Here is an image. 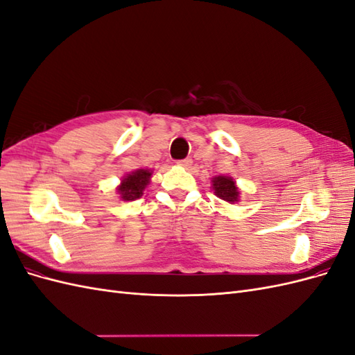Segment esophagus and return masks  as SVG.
<instances>
[{"instance_id": "34e87169", "label": "esophagus", "mask_w": 355, "mask_h": 355, "mask_svg": "<svg viewBox=\"0 0 355 355\" xmlns=\"http://www.w3.org/2000/svg\"><path fill=\"white\" fill-rule=\"evenodd\" d=\"M179 166H184V167H191L192 166V158H184V159H179L178 161Z\"/></svg>"}]
</instances>
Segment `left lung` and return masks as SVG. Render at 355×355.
Here are the masks:
<instances>
[{"label": "left lung", "mask_w": 355, "mask_h": 355, "mask_svg": "<svg viewBox=\"0 0 355 355\" xmlns=\"http://www.w3.org/2000/svg\"><path fill=\"white\" fill-rule=\"evenodd\" d=\"M211 182H213L214 194H216L219 198L228 202L239 201V189L235 187V182L231 178L216 176L213 178Z\"/></svg>", "instance_id": "obj_1"}]
</instances>
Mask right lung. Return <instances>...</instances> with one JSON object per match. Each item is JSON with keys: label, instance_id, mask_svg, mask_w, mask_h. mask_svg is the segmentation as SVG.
<instances>
[{"label": "right lung", "instance_id": "right-lung-1", "mask_svg": "<svg viewBox=\"0 0 355 355\" xmlns=\"http://www.w3.org/2000/svg\"><path fill=\"white\" fill-rule=\"evenodd\" d=\"M151 171L139 168L133 173L125 176L121 180V185L118 187V192L124 201H133L141 198L144 194L145 187L149 184V178H151Z\"/></svg>", "mask_w": 355, "mask_h": 355}]
</instances>
